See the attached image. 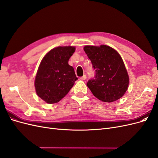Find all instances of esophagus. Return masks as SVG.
<instances>
[{
	"label": "esophagus",
	"mask_w": 158,
	"mask_h": 158,
	"mask_svg": "<svg viewBox=\"0 0 158 158\" xmlns=\"http://www.w3.org/2000/svg\"><path fill=\"white\" fill-rule=\"evenodd\" d=\"M80 79H81V80H85V79H86V75L84 74V76H82V77L80 78Z\"/></svg>",
	"instance_id": "esophagus-1"
}]
</instances>
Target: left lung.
I'll return each instance as SVG.
<instances>
[{
	"label": "left lung",
	"mask_w": 158,
	"mask_h": 158,
	"mask_svg": "<svg viewBox=\"0 0 158 158\" xmlns=\"http://www.w3.org/2000/svg\"><path fill=\"white\" fill-rule=\"evenodd\" d=\"M84 50L92 62L94 78L87 82L95 97L104 102H113L123 96L129 78L123 59L111 47L85 46Z\"/></svg>",
	"instance_id": "8db88e82"
}]
</instances>
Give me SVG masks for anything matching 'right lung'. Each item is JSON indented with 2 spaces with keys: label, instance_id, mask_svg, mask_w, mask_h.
I'll return each mask as SVG.
<instances>
[{
  "label": "right lung",
  "instance_id": "1",
  "mask_svg": "<svg viewBox=\"0 0 158 158\" xmlns=\"http://www.w3.org/2000/svg\"><path fill=\"white\" fill-rule=\"evenodd\" d=\"M75 51L74 47H59L44 57L38 69L35 87L38 96L47 103L59 102L73 88L78 79L69 60Z\"/></svg>",
  "mask_w": 158,
  "mask_h": 158
}]
</instances>
